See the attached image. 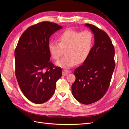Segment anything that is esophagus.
<instances>
[{"label":"esophagus","instance_id":"esophagus-1","mask_svg":"<svg viewBox=\"0 0 129 129\" xmlns=\"http://www.w3.org/2000/svg\"><path fill=\"white\" fill-rule=\"evenodd\" d=\"M70 73V71L68 70H64L63 71V76H66L67 75V74H69Z\"/></svg>","mask_w":129,"mask_h":129}]
</instances>
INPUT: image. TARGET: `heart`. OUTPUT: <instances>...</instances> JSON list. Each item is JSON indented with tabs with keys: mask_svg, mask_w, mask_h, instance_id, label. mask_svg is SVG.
I'll use <instances>...</instances> for the list:
<instances>
[{
	"mask_svg": "<svg viewBox=\"0 0 129 129\" xmlns=\"http://www.w3.org/2000/svg\"><path fill=\"white\" fill-rule=\"evenodd\" d=\"M57 40L58 43H49V53L54 59L57 60L65 50L66 55L56 64L63 69H70L86 60L91 51L93 37L89 31L79 32L68 29L57 37Z\"/></svg>",
	"mask_w": 129,
	"mask_h": 129,
	"instance_id": "heart-1",
	"label": "heart"
}]
</instances>
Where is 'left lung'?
Listing matches in <instances>:
<instances>
[{
  "label": "left lung",
  "mask_w": 129,
  "mask_h": 129,
  "mask_svg": "<svg viewBox=\"0 0 129 129\" xmlns=\"http://www.w3.org/2000/svg\"><path fill=\"white\" fill-rule=\"evenodd\" d=\"M94 35V44L83 64L75 70L76 80L72 85L73 96L84 105L102 98L109 87L115 67L114 49L107 34L86 23Z\"/></svg>",
  "instance_id": "1"
}]
</instances>
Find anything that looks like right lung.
Masks as SVG:
<instances>
[{
  "label": "right lung",
  "mask_w": 129,
  "mask_h": 129,
  "mask_svg": "<svg viewBox=\"0 0 129 129\" xmlns=\"http://www.w3.org/2000/svg\"><path fill=\"white\" fill-rule=\"evenodd\" d=\"M62 26L44 21L27 29L20 37L15 52L16 76L25 97L41 104L54 93L62 69L50 62L49 39Z\"/></svg>",
  "instance_id": "add662e5"
}]
</instances>
